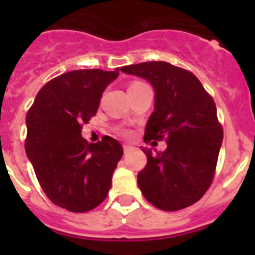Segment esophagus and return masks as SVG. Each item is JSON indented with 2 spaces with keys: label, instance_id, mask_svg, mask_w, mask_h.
I'll return each instance as SVG.
<instances>
[{
  "label": "esophagus",
  "instance_id": "34e87169",
  "mask_svg": "<svg viewBox=\"0 0 255 255\" xmlns=\"http://www.w3.org/2000/svg\"><path fill=\"white\" fill-rule=\"evenodd\" d=\"M123 148H124V152H125V153L130 152V150L132 149V147H131V145H129V144H124Z\"/></svg>",
  "mask_w": 255,
  "mask_h": 255
}]
</instances>
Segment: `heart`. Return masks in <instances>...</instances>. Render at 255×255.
<instances>
[{"instance_id":"b5f03b06","label":"heart","mask_w":255,"mask_h":255,"mask_svg":"<svg viewBox=\"0 0 255 255\" xmlns=\"http://www.w3.org/2000/svg\"><path fill=\"white\" fill-rule=\"evenodd\" d=\"M136 83H140V82H132L131 84H136ZM130 84V85H131ZM120 134H123V135H129V131H128V130H125V129H121L120 130Z\"/></svg>"}]
</instances>
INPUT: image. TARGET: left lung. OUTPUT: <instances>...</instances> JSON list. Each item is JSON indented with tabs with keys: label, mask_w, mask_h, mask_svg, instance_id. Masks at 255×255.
<instances>
[{
	"label": "left lung",
	"mask_w": 255,
	"mask_h": 255,
	"mask_svg": "<svg viewBox=\"0 0 255 255\" xmlns=\"http://www.w3.org/2000/svg\"><path fill=\"white\" fill-rule=\"evenodd\" d=\"M121 71L153 85L154 111L144 141L166 139L167 143L163 152L141 149L148 158L138 173L144 198L168 212L197 203L213 181L224 139L215 101L194 74L164 61L129 65Z\"/></svg>",
	"instance_id": "left-lung-1"
}]
</instances>
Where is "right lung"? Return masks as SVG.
<instances>
[{
	"instance_id": "right-lung-1",
	"label": "right lung",
	"mask_w": 255,
	"mask_h": 255,
	"mask_svg": "<svg viewBox=\"0 0 255 255\" xmlns=\"http://www.w3.org/2000/svg\"><path fill=\"white\" fill-rule=\"evenodd\" d=\"M100 69L74 70L49 80L26 114L25 152L40 188L56 206L84 213L100 206L124 154L111 136L82 138L83 124L97 114L107 85L119 76Z\"/></svg>"
}]
</instances>
